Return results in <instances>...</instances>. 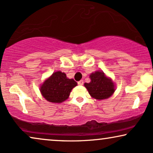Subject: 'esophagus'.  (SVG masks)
Segmentation results:
<instances>
[{"label": "esophagus", "mask_w": 153, "mask_h": 153, "mask_svg": "<svg viewBox=\"0 0 153 153\" xmlns=\"http://www.w3.org/2000/svg\"><path fill=\"white\" fill-rule=\"evenodd\" d=\"M78 84L80 85V86H81V85H83V84H84V81L80 80L79 81H78Z\"/></svg>", "instance_id": "34e87169"}]
</instances>
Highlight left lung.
Returning a JSON list of instances; mask_svg holds the SVG:
<instances>
[{
	"instance_id": "8db88e82",
	"label": "left lung",
	"mask_w": 153,
	"mask_h": 153,
	"mask_svg": "<svg viewBox=\"0 0 153 153\" xmlns=\"http://www.w3.org/2000/svg\"><path fill=\"white\" fill-rule=\"evenodd\" d=\"M91 81L85 83L84 86L92 98L104 100L112 96L115 91V86L112 79L106 76L104 72L96 71L90 75Z\"/></svg>"
}]
</instances>
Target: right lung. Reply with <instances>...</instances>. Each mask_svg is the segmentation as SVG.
Masks as SVG:
<instances>
[{
  "label": "right lung",
  "instance_id": "obj_1",
  "mask_svg": "<svg viewBox=\"0 0 153 153\" xmlns=\"http://www.w3.org/2000/svg\"><path fill=\"white\" fill-rule=\"evenodd\" d=\"M77 85L73 79H68L65 73L54 72L41 85L40 91L46 100L61 103L69 98L71 91Z\"/></svg>",
  "mask_w": 153,
  "mask_h": 153
}]
</instances>
